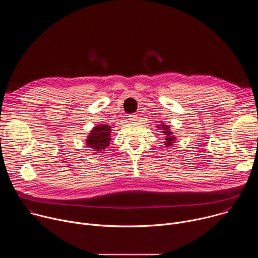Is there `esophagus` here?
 <instances>
[{
    "label": "esophagus",
    "instance_id": "34e87169",
    "mask_svg": "<svg viewBox=\"0 0 258 258\" xmlns=\"http://www.w3.org/2000/svg\"><path fill=\"white\" fill-rule=\"evenodd\" d=\"M127 117H128V119L131 121H137V119H138V115L137 114H130Z\"/></svg>",
    "mask_w": 258,
    "mask_h": 258
}]
</instances>
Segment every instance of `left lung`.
Returning <instances> with one entry per match:
<instances>
[{
	"label": "left lung",
	"mask_w": 258,
	"mask_h": 258,
	"mask_svg": "<svg viewBox=\"0 0 258 258\" xmlns=\"http://www.w3.org/2000/svg\"><path fill=\"white\" fill-rule=\"evenodd\" d=\"M159 127V126H158ZM161 128L163 130V133L164 135H166V138H165V145L166 146H171L173 144V141L175 140V137L172 136V132L169 131V126L168 125H163L161 124Z\"/></svg>",
	"instance_id": "left-lung-1"
}]
</instances>
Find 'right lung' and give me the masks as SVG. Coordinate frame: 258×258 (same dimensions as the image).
I'll return each mask as SVG.
<instances>
[{
	"label": "right lung",
	"mask_w": 258,
	"mask_h": 258,
	"mask_svg": "<svg viewBox=\"0 0 258 258\" xmlns=\"http://www.w3.org/2000/svg\"><path fill=\"white\" fill-rule=\"evenodd\" d=\"M111 126L109 124H99L95 126L87 139V146L94 149V151H101L109 146Z\"/></svg>",
	"instance_id": "right-lung-1"
}]
</instances>
